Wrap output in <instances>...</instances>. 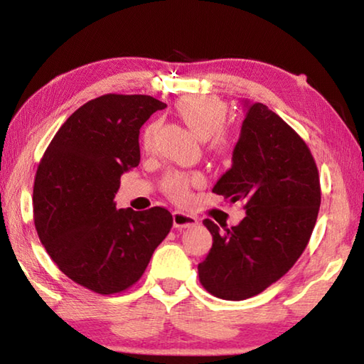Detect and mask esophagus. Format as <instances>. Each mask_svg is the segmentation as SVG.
Here are the masks:
<instances>
[{"label":"esophagus","instance_id":"1","mask_svg":"<svg viewBox=\"0 0 364 364\" xmlns=\"http://www.w3.org/2000/svg\"><path fill=\"white\" fill-rule=\"evenodd\" d=\"M197 225V218L194 215L184 213V212H173V226L178 230H184V228H193Z\"/></svg>","mask_w":364,"mask_h":364}]
</instances>
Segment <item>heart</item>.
I'll use <instances>...</instances> for the list:
<instances>
[{
  "label": "heart",
  "mask_w": 364,
  "mask_h": 364,
  "mask_svg": "<svg viewBox=\"0 0 364 364\" xmlns=\"http://www.w3.org/2000/svg\"><path fill=\"white\" fill-rule=\"evenodd\" d=\"M176 112L181 120L194 132L202 141L212 138L210 147L217 154H226L230 151V139L223 133L228 120L226 104L213 96H184L176 102ZM157 123L151 122L141 133V146L151 149L156 136ZM199 176H186L183 173L170 175L164 183L165 193L176 202H186L189 199V189L193 183H199Z\"/></svg>",
  "instance_id": "1"
}]
</instances>
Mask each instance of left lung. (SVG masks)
I'll use <instances>...</instances> for the list:
<instances>
[{
  "mask_svg": "<svg viewBox=\"0 0 364 364\" xmlns=\"http://www.w3.org/2000/svg\"><path fill=\"white\" fill-rule=\"evenodd\" d=\"M245 106L231 168L212 189L242 200L245 217L223 230L204 220L213 244L197 267L205 291L223 300L250 299L282 278L304 254L321 204L318 167L305 141L264 104Z\"/></svg>",
  "mask_w": 364,
  "mask_h": 364,
  "instance_id": "8db88e82",
  "label": "left lung"
}]
</instances>
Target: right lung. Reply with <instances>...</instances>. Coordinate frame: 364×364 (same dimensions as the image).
Here are the masks:
<instances>
[{"mask_svg": "<svg viewBox=\"0 0 364 364\" xmlns=\"http://www.w3.org/2000/svg\"><path fill=\"white\" fill-rule=\"evenodd\" d=\"M167 104L146 95H104L54 134L33 184L41 244L73 282L102 295L136 284L173 225L164 207L115 208L123 171L139 164V128Z\"/></svg>", "mask_w": 364, "mask_h": 364, "instance_id": "right-lung-1", "label": "right lung"}]
</instances>
